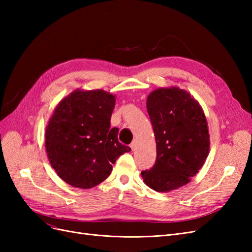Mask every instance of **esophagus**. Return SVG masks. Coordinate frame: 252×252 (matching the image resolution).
<instances>
[{
    "label": "esophagus",
    "mask_w": 252,
    "mask_h": 252,
    "mask_svg": "<svg viewBox=\"0 0 252 252\" xmlns=\"http://www.w3.org/2000/svg\"><path fill=\"white\" fill-rule=\"evenodd\" d=\"M130 147H131L132 150H134V148L136 147V140H133V141H132V143L130 144Z\"/></svg>",
    "instance_id": "1"
}]
</instances>
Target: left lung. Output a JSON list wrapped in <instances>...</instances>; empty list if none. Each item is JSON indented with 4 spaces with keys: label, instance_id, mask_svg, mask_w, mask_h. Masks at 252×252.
Masks as SVG:
<instances>
[{
    "label": "left lung",
    "instance_id": "obj_1",
    "mask_svg": "<svg viewBox=\"0 0 252 252\" xmlns=\"http://www.w3.org/2000/svg\"><path fill=\"white\" fill-rule=\"evenodd\" d=\"M147 111L157 142L154 167L142 171L144 183L168 192L190 182L209 152V133L199 102L179 87L158 88L147 97Z\"/></svg>",
    "mask_w": 252,
    "mask_h": 252
}]
</instances>
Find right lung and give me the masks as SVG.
I'll return each mask as SVG.
<instances>
[{
	"label": "right lung",
	"mask_w": 252,
	"mask_h": 252,
	"mask_svg": "<svg viewBox=\"0 0 252 252\" xmlns=\"http://www.w3.org/2000/svg\"><path fill=\"white\" fill-rule=\"evenodd\" d=\"M116 96L104 90L77 89L55 109L45 133L51 167L73 187L88 189L109 177L112 164L131 149L110 128Z\"/></svg>",
	"instance_id": "right-lung-1"
}]
</instances>
